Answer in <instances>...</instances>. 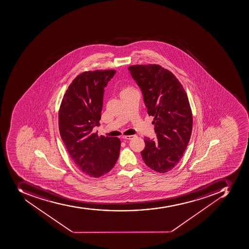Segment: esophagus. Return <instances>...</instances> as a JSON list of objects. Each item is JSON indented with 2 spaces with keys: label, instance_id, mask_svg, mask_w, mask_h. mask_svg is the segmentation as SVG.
Here are the masks:
<instances>
[{
  "label": "esophagus",
  "instance_id": "34e87169",
  "mask_svg": "<svg viewBox=\"0 0 249 249\" xmlns=\"http://www.w3.org/2000/svg\"><path fill=\"white\" fill-rule=\"evenodd\" d=\"M134 136H132V135H131V136H122V139H123V140H132V139H133Z\"/></svg>",
  "mask_w": 249,
  "mask_h": 249
}]
</instances>
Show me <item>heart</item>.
<instances>
[{
    "mask_svg": "<svg viewBox=\"0 0 249 249\" xmlns=\"http://www.w3.org/2000/svg\"><path fill=\"white\" fill-rule=\"evenodd\" d=\"M130 90H132L131 88H126V89H123L122 90V92H121V95H122V93H124V92H126V91H130Z\"/></svg>",
    "mask_w": 249,
    "mask_h": 249,
    "instance_id": "heart-1",
    "label": "heart"
}]
</instances>
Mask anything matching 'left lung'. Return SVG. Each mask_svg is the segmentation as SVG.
I'll use <instances>...</instances> for the list:
<instances>
[{"instance_id": "obj_1", "label": "left lung", "mask_w": 249, "mask_h": 249, "mask_svg": "<svg viewBox=\"0 0 249 249\" xmlns=\"http://www.w3.org/2000/svg\"><path fill=\"white\" fill-rule=\"evenodd\" d=\"M128 71L141 89L148 114L154 117L157 138L145 137L142 158L156 172H169L182 158L192 133L187 95L176 76L160 65H133Z\"/></svg>"}]
</instances>
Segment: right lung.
<instances>
[{
  "instance_id": "obj_1",
  "label": "right lung",
  "mask_w": 249,
  "mask_h": 249,
  "mask_svg": "<svg viewBox=\"0 0 249 249\" xmlns=\"http://www.w3.org/2000/svg\"><path fill=\"white\" fill-rule=\"evenodd\" d=\"M115 73L114 70H97L78 75L59 108V133L67 152L77 168L92 178L108 173L119 158L120 139L92 132L100 124L104 88Z\"/></svg>"
}]
</instances>
